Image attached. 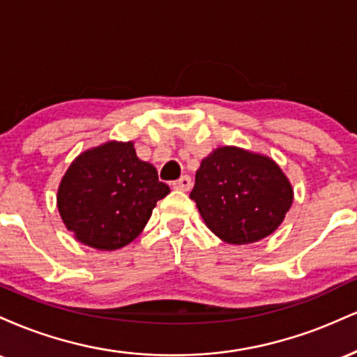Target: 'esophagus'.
<instances>
[{
  "label": "esophagus",
  "instance_id": "esophagus-1",
  "mask_svg": "<svg viewBox=\"0 0 357 357\" xmlns=\"http://www.w3.org/2000/svg\"><path fill=\"white\" fill-rule=\"evenodd\" d=\"M191 184L192 183H191L190 176H181L178 181L173 183V188H174V190H179V191H190Z\"/></svg>",
  "mask_w": 357,
  "mask_h": 357
}]
</instances>
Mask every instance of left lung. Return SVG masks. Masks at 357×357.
I'll return each instance as SVG.
<instances>
[{
  "label": "left lung",
  "instance_id": "left-lung-1",
  "mask_svg": "<svg viewBox=\"0 0 357 357\" xmlns=\"http://www.w3.org/2000/svg\"><path fill=\"white\" fill-rule=\"evenodd\" d=\"M190 198L220 240L248 245L280 227L292 206L294 190L272 158L221 146L202 161Z\"/></svg>",
  "mask_w": 357,
  "mask_h": 357
}]
</instances>
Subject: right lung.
Masks as SVG:
<instances>
[{
    "mask_svg": "<svg viewBox=\"0 0 357 357\" xmlns=\"http://www.w3.org/2000/svg\"><path fill=\"white\" fill-rule=\"evenodd\" d=\"M134 142L109 141L77 155L61 178L56 208L75 240L102 252L129 245L169 192Z\"/></svg>",
    "mask_w": 357,
    "mask_h": 357,
    "instance_id": "add662e5",
    "label": "right lung"
}]
</instances>
